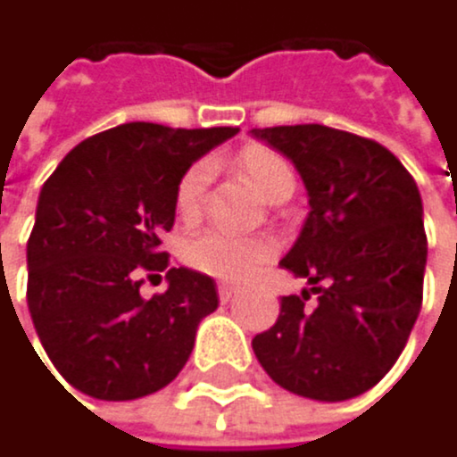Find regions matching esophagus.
<instances>
[{"mask_svg":"<svg viewBox=\"0 0 457 457\" xmlns=\"http://www.w3.org/2000/svg\"><path fill=\"white\" fill-rule=\"evenodd\" d=\"M236 295H238V287H233V284H219V300L221 303H230Z\"/></svg>","mask_w":457,"mask_h":457,"instance_id":"esophagus-1","label":"esophagus"}]
</instances>
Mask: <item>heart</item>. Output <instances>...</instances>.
<instances>
[{
    "instance_id": "1",
    "label": "heart",
    "mask_w": 457,
    "mask_h": 457,
    "mask_svg": "<svg viewBox=\"0 0 457 457\" xmlns=\"http://www.w3.org/2000/svg\"><path fill=\"white\" fill-rule=\"evenodd\" d=\"M236 165L265 200L273 197L281 187L295 184L289 162L278 152L260 146V144L244 146L236 157ZM205 187H208L205 162H195L181 173L173 203H176V213L184 221L200 213ZM273 252H276V244L265 236H233L224 230H205L184 244L181 257L192 270L203 276L221 278V281H244L260 265H265L273 257Z\"/></svg>"
}]
</instances>
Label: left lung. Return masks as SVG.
<instances>
[{"mask_svg":"<svg viewBox=\"0 0 457 457\" xmlns=\"http://www.w3.org/2000/svg\"><path fill=\"white\" fill-rule=\"evenodd\" d=\"M252 136L295 162L311 205L281 260L308 289L281 300L278 321L252 348L281 388L353 399L396 364L420 313L428 244L418 184L386 146L356 133L278 125Z\"/></svg>","mask_w":457,"mask_h":457,"instance_id":"1","label":"left lung"}]
</instances>
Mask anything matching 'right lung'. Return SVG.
<instances>
[{
  "label": "right lung",
  "mask_w": 457,
  "mask_h": 457,
  "mask_svg": "<svg viewBox=\"0 0 457 457\" xmlns=\"http://www.w3.org/2000/svg\"><path fill=\"white\" fill-rule=\"evenodd\" d=\"M238 128L125 122L77 144L45 181L26 246L29 313L61 378L101 402L165 388L197 324L216 311L213 278L170 268L144 300L141 273L165 270L160 236L176 219L181 173Z\"/></svg>",
  "instance_id": "obj_1"
}]
</instances>
